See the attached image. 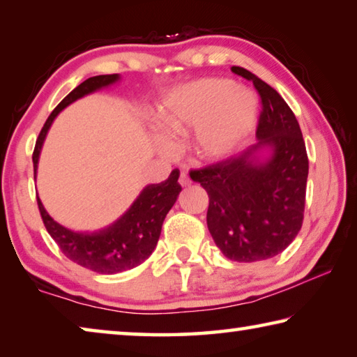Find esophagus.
Segmentation results:
<instances>
[{"instance_id":"esophagus-1","label":"esophagus","mask_w":357,"mask_h":357,"mask_svg":"<svg viewBox=\"0 0 357 357\" xmlns=\"http://www.w3.org/2000/svg\"><path fill=\"white\" fill-rule=\"evenodd\" d=\"M179 184L183 185V187H189L190 184H192V181H190V178L187 176L185 173H181V176H179Z\"/></svg>"}]
</instances>
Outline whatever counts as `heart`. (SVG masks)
<instances>
[{"label":"heart","instance_id":"obj_1","mask_svg":"<svg viewBox=\"0 0 357 357\" xmlns=\"http://www.w3.org/2000/svg\"><path fill=\"white\" fill-rule=\"evenodd\" d=\"M154 121L170 137L193 132V154L215 164L249 140L258 121V99L228 78H198L170 89L157 104Z\"/></svg>","mask_w":357,"mask_h":357}]
</instances>
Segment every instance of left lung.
Segmentation results:
<instances>
[{
    "label": "left lung",
    "mask_w": 357,
    "mask_h": 357,
    "mask_svg": "<svg viewBox=\"0 0 357 357\" xmlns=\"http://www.w3.org/2000/svg\"><path fill=\"white\" fill-rule=\"evenodd\" d=\"M263 112L257 143L190 178L209 195L208 228L223 255L241 263L279 255L298 236L304 219L309 159L298 119L282 96L244 68Z\"/></svg>",
    "instance_id": "left-lung-1"
}]
</instances>
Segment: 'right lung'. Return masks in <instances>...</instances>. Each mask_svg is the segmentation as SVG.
I'll return each mask as SVG.
<instances>
[{
  "instance_id": "obj_1",
  "label": "right lung",
  "mask_w": 357,
  "mask_h": 357,
  "mask_svg": "<svg viewBox=\"0 0 357 357\" xmlns=\"http://www.w3.org/2000/svg\"><path fill=\"white\" fill-rule=\"evenodd\" d=\"M119 80V74L91 77L78 84L74 91H70L59 102L45 121L38 142H36L33 153L34 179L38 174L39 155L42 146H44L47 132L52 128L58 114L72 102L113 86ZM178 178L179 170H173L167 181H162L160 184L146 185L137 197V200L130 204V208L116 222L93 233L72 231V229L63 227L61 223L53 220V217L45 211L40 198H38V206L47 231L55 239L66 257L94 273L116 274L142 264L154 252L160 236L162 223H164L168 211L176 203L181 192Z\"/></svg>"
}]
</instances>
